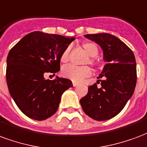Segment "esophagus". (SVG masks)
<instances>
[{"mask_svg":"<svg viewBox=\"0 0 147 147\" xmlns=\"http://www.w3.org/2000/svg\"><path fill=\"white\" fill-rule=\"evenodd\" d=\"M73 86L77 87L78 86V84H77V83H75V82H73Z\"/></svg>","mask_w":147,"mask_h":147,"instance_id":"34e87169","label":"esophagus"}]
</instances>
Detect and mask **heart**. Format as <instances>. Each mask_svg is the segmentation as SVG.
<instances>
[{
    "instance_id": "1",
    "label": "heart",
    "mask_w": 147,
    "mask_h": 147,
    "mask_svg": "<svg viewBox=\"0 0 147 147\" xmlns=\"http://www.w3.org/2000/svg\"><path fill=\"white\" fill-rule=\"evenodd\" d=\"M82 48L86 52V54L89 56L88 60H87L88 63H89L92 65H96V61L94 57L97 56L98 54V49L96 44L92 42H84L82 43ZM69 52H70V48L67 47L65 50L63 51V53L60 56V61L62 63H67L69 60ZM91 69L88 66H76L73 65H68L64 66L62 69V74L63 77L69 78L71 81L74 82H80L84 79V78L88 77L91 74Z\"/></svg>"
}]
</instances>
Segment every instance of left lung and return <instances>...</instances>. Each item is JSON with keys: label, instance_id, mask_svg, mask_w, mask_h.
<instances>
[{"label": "left lung", "instance_id": "1", "mask_svg": "<svg viewBox=\"0 0 147 147\" xmlns=\"http://www.w3.org/2000/svg\"><path fill=\"white\" fill-rule=\"evenodd\" d=\"M84 37L100 46L107 63L98 75L97 84L89 86L80 100L84 112L96 121L117 115L132 96L136 84V63L134 53L118 37L110 34H86Z\"/></svg>", "mask_w": 147, "mask_h": 147}]
</instances>
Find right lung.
Segmentation results:
<instances>
[{
    "mask_svg": "<svg viewBox=\"0 0 147 147\" xmlns=\"http://www.w3.org/2000/svg\"><path fill=\"white\" fill-rule=\"evenodd\" d=\"M74 40L34 31L9 51L6 69L8 90L19 110L30 118L43 121L52 116L63 93L73 86L69 79L56 76L51 81L44 75L59 71L61 55Z\"/></svg>",
    "mask_w": 147,
    "mask_h": 147,
    "instance_id": "1",
    "label": "right lung"
}]
</instances>
